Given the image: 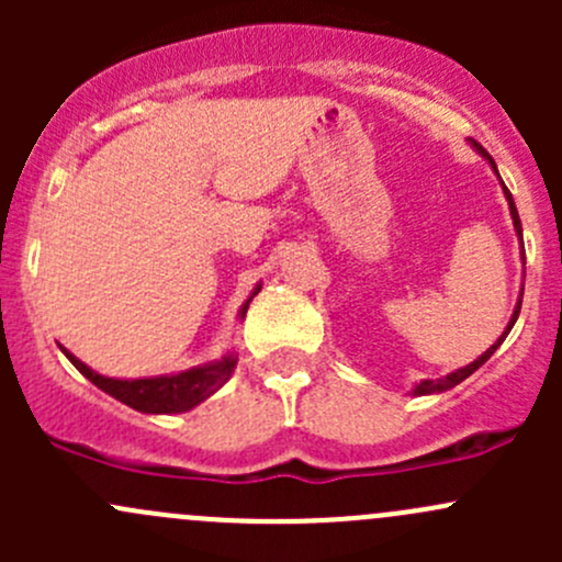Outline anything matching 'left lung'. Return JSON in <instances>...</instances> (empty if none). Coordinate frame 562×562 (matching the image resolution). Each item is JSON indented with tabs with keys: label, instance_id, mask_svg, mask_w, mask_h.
<instances>
[{
	"label": "left lung",
	"instance_id": "8db88e82",
	"mask_svg": "<svg viewBox=\"0 0 562 562\" xmlns=\"http://www.w3.org/2000/svg\"><path fill=\"white\" fill-rule=\"evenodd\" d=\"M473 146H475V149H479V151H481V155H484V157H486V160H490V162H492V168H495V173H497V166H495V160H492V157H490V155H486V151H484V149H481V146H479V144H473ZM503 190H506V201H508V209H512V220H514V228H517V234H519V236H522V223H519V214H517V206H514V198H512V192H508V187H506V184H503ZM519 310H522V296H519V302H517V310H514V315H512V321H508V326H506V331H503V337H501V339H497V342H495V345H492V348H490V350H486V353H481V356H479V359H475V361H473V364L462 367V370H457V372H449V375H446V378H440V381H422V383H418V386H416V389H413V394H435V391H449V389H454V386H457V383H462V381H464V378H470V375H473V372H475V370H479V367H481V364H484V361H486V359H490V356H492V353H495V350H497V348H501V345H503V339H506V337H508V331H512V326H514V323H517V317H519Z\"/></svg>",
	"mask_w": 562,
	"mask_h": 562
}]
</instances>
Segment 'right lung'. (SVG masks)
<instances>
[{
  "label": "right lung",
  "mask_w": 562,
  "mask_h": 562,
  "mask_svg": "<svg viewBox=\"0 0 562 562\" xmlns=\"http://www.w3.org/2000/svg\"><path fill=\"white\" fill-rule=\"evenodd\" d=\"M260 285L255 288L252 296H258ZM252 296L247 299L245 307H241V317L247 315L249 302ZM65 350L67 359L72 361L78 372L83 378L94 383L98 389H103L105 394H111L113 400L124 402L130 405L133 411L140 413H184L190 407L201 405L206 396H212L214 391L223 386L225 381L231 378L236 367V356H223L220 361H212V364H203V367H192V370L184 372H176V375H160V378H138V381H116V378H105L98 375L94 370H89L83 361H78L76 356L70 353L67 348Z\"/></svg>",
  "instance_id": "right-lung-1"
}]
</instances>
